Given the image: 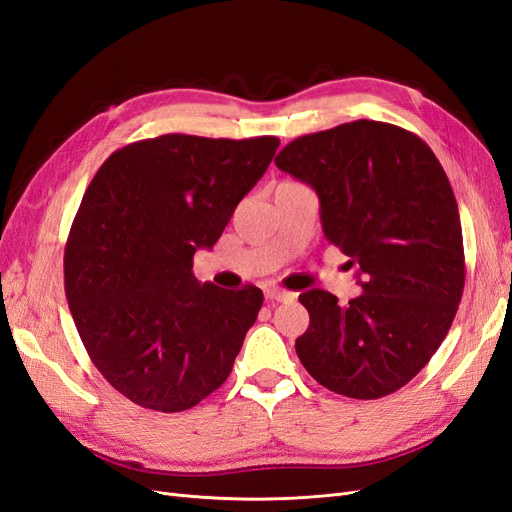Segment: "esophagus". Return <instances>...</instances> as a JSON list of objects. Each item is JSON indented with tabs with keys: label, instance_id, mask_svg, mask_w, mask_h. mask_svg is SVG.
Segmentation results:
<instances>
[{
	"label": "esophagus",
	"instance_id": "esophagus-1",
	"mask_svg": "<svg viewBox=\"0 0 512 512\" xmlns=\"http://www.w3.org/2000/svg\"><path fill=\"white\" fill-rule=\"evenodd\" d=\"M265 297L269 301H292L297 294L294 292H286V290H277V288H267L265 290Z\"/></svg>",
	"mask_w": 512,
	"mask_h": 512
}]
</instances>
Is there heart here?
I'll return each instance as SVG.
<instances>
[{"label":"heart","instance_id":"heart-1","mask_svg":"<svg viewBox=\"0 0 512 512\" xmlns=\"http://www.w3.org/2000/svg\"><path fill=\"white\" fill-rule=\"evenodd\" d=\"M280 185H297V183H294V181H282Z\"/></svg>","mask_w":512,"mask_h":512}]
</instances>
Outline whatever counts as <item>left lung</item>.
<instances>
[{
	"instance_id": "obj_1",
	"label": "left lung",
	"mask_w": 512,
	"mask_h": 512,
	"mask_svg": "<svg viewBox=\"0 0 512 512\" xmlns=\"http://www.w3.org/2000/svg\"><path fill=\"white\" fill-rule=\"evenodd\" d=\"M275 164L316 190L324 237L359 265L363 290L346 305L320 288L301 294L303 367L346 397L395 393L444 342L466 282L442 164L416 134L369 119L294 138Z\"/></svg>"
}]
</instances>
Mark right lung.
<instances>
[{
  "label": "right lung",
  "instance_id": "add662e5",
  "mask_svg": "<svg viewBox=\"0 0 512 512\" xmlns=\"http://www.w3.org/2000/svg\"><path fill=\"white\" fill-rule=\"evenodd\" d=\"M280 138L164 134L115 151L81 200L64 254L70 312L115 391L158 412L200 404L228 378L262 290L200 284L213 247Z\"/></svg>",
  "mask_w": 512,
  "mask_h": 512
}]
</instances>
